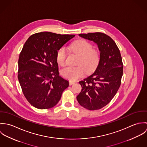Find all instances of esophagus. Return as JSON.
Returning <instances> with one entry per match:
<instances>
[{
    "instance_id": "obj_1",
    "label": "esophagus",
    "mask_w": 147,
    "mask_h": 147,
    "mask_svg": "<svg viewBox=\"0 0 147 147\" xmlns=\"http://www.w3.org/2000/svg\"><path fill=\"white\" fill-rule=\"evenodd\" d=\"M75 83V82H73V81H71V80H70L69 82V85H73V84H74Z\"/></svg>"
}]
</instances>
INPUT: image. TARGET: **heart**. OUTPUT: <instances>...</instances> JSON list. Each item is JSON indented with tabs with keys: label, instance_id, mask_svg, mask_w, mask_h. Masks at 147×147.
I'll return each mask as SVG.
<instances>
[{
	"label": "heart",
	"instance_id": "1",
	"mask_svg": "<svg viewBox=\"0 0 147 147\" xmlns=\"http://www.w3.org/2000/svg\"><path fill=\"white\" fill-rule=\"evenodd\" d=\"M70 48L72 52L80 56L78 62L79 65L63 68L61 71L63 78L70 80H76L84 75L85 70L87 73H90L96 69L100 62V55L97 50L92 49L90 43L83 39L78 40L71 44ZM56 57L59 65L63 66L65 64L67 52L64 47H61L57 51Z\"/></svg>",
	"mask_w": 147,
	"mask_h": 147
}]
</instances>
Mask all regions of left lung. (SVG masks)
Segmentation results:
<instances>
[{"mask_svg":"<svg viewBox=\"0 0 147 147\" xmlns=\"http://www.w3.org/2000/svg\"><path fill=\"white\" fill-rule=\"evenodd\" d=\"M79 36L97 45L100 60L94 73L79 82L82 89L76 98L84 108L98 110L111 101L121 85L123 69L122 57L115 42L104 33Z\"/></svg>","mask_w":147,"mask_h":147,"instance_id":"obj_1","label":"left lung"}]
</instances>
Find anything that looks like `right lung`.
I'll use <instances>...</instances> for the list:
<instances>
[{"label":"right lung","mask_w":147,"mask_h":147,"mask_svg":"<svg viewBox=\"0 0 147 147\" xmlns=\"http://www.w3.org/2000/svg\"><path fill=\"white\" fill-rule=\"evenodd\" d=\"M75 35L43 32L30 36L19 55L18 79L28 101L39 109L57 105L69 82L59 75L57 52Z\"/></svg>","instance_id":"right-lung-1"}]
</instances>
